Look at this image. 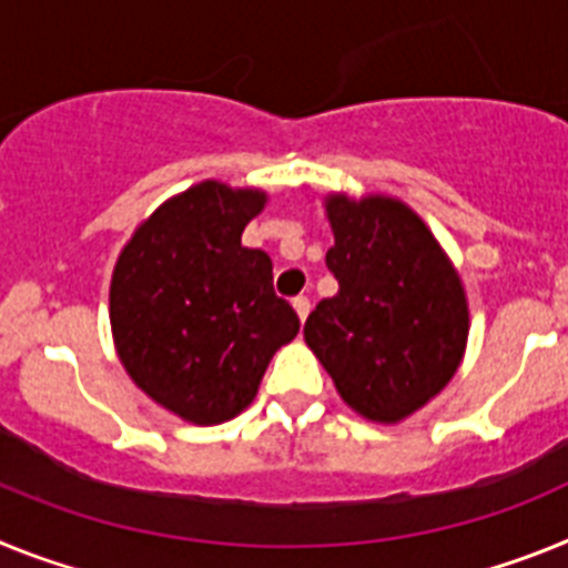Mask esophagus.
Returning a JSON list of instances; mask_svg holds the SVG:
<instances>
[{
	"instance_id": "obj_1",
	"label": "esophagus",
	"mask_w": 568,
	"mask_h": 568,
	"mask_svg": "<svg viewBox=\"0 0 568 568\" xmlns=\"http://www.w3.org/2000/svg\"><path fill=\"white\" fill-rule=\"evenodd\" d=\"M291 305H294V312H297L300 323H305V317H308V312H312V303H308V297H294L291 300Z\"/></svg>"
}]
</instances>
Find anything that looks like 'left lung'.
I'll return each instance as SVG.
<instances>
[{"instance_id":"left-lung-1","label":"left lung","mask_w":568,"mask_h":568,"mask_svg":"<svg viewBox=\"0 0 568 568\" xmlns=\"http://www.w3.org/2000/svg\"><path fill=\"white\" fill-rule=\"evenodd\" d=\"M337 294L305 320V343L343 403L394 426L448 386L468 343V300L423 216L403 200L325 196Z\"/></svg>"}]
</instances>
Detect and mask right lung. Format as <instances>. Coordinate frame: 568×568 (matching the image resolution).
<instances>
[{"mask_svg":"<svg viewBox=\"0 0 568 568\" xmlns=\"http://www.w3.org/2000/svg\"><path fill=\"white\" fill-rule=\"evenodd\" d=\"M268 194L202 180L142 220L111 274L120 363L156 406L220 426L254 403L271 357L300 320L243 231Z\"/></svg>","mask_w":568,"mask_h":568,"instance_id":"1","label":"right lung"}]
</instances>
